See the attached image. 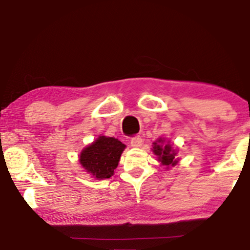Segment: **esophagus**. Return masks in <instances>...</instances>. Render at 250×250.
<instances>
[{
  "label": "esophagus",
  "mask_w": 250,
  "mask_h": 250,
  "mask_svg": "<svg viewBox=\"0 0 250 250\" xmlns=\"http://www.w3.org/2000/svg\"><path fill=\"white\" fill-rule=\"evenodd\" d=\"M131 146L133 147H139L142 145V138L140 135H134V137L131 138Z\"/></svg>",
  "instance_id": "obj_1"
}]
</instances>
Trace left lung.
Here are the masks:
<instances>
[{
  "instance_id": "obj_1",
  "label": "left lung",
  "mask_w": 250,
  "mask_h": 250,
  "mask_svg": "<svg viewBox=\"0 0 250 250\" xmlns=\"http://www.w3.org/2000/svg\"><path fill=\"white\" fill-rule=\"evenodd\" d=\"M159 142H163L162 139H159L158 141L153 143L154 154L159 156V161L162 162L163 166H167V167L174 166V164L177 162V161L175 160L176 153L172 150L170 145L162 146L161 145H159Z\"/></svg>"
}]
</instances>
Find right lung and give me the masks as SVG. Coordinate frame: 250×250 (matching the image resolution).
<instances>
[{
	"instance_id": "1",
	"label": "right lung",
	"mask_w": 250,
	"mask_h": 250,
	"mask_svg": "<svg viewBox=\"0 0 250 250\" xmlns=\"http://www.w3.org/2000/svg\"><path fill=\"white\" fill-rule=\"evenodd\" d=\"M125 146L115 138L99 137L80 154V163L96 179H109L118 167Z\"/></svg>"
}]
</instances>
